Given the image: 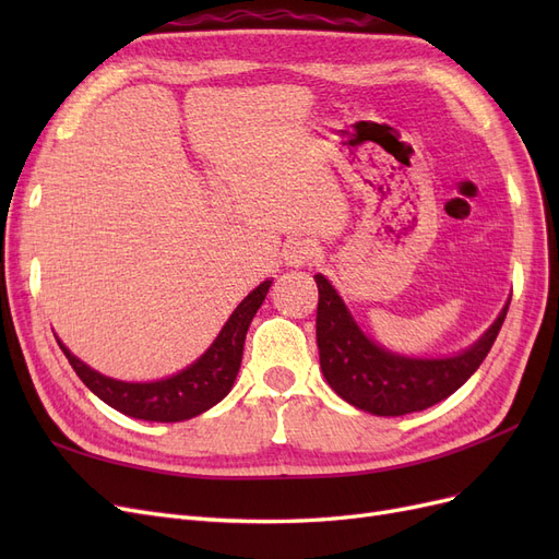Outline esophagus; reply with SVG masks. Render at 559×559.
<instances>
[{
	"instance_id": "obj_1",
	"label": "esophagus",
	"mask_w": 559,
	"mask_h": 559,
	"mask_svg": "<svg viewBox=\"0 0 559 559\" xmlns=\"http://www.w3.org/2000/svg\"><path fill=\"white\" fill-rule=\"evenodd\" d=\"M314 242L312 240H294L284 249V263L289 267H302L308 265L314 257Z\"/></svg>"
}]
</instances>
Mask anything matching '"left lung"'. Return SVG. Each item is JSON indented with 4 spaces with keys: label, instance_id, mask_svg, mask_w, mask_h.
Segmentation results:
<instances>
[{
    "label": "left lung",
    "instance_id": "left-lung-1",
    "mask_svg": "<svg viewBox=\"0 0 559 559\" xmlns=\"http://www.w3.org/2000/svg\"><path fill=\"white\" fill-rule=\"evenodd\" d=\"M314 282L319 289L317 347L321 373L343 401L380 417L425 411L454 394L492 349L511 306V300H506L495 324L460 354L438 359L403 357L359 329L324 275H314Z\"/></svg>",
    "mask_w": 559,
    "mask_h": 559
}]
</instances>
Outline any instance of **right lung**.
Instances as JSON below:
<instances>
[{
  "instance_id": "obj_1",
  "label": "right lung",
  "mask_w": 559,
  "mask_h": 559,
  "mask_svg": "<svg viewBox=\"0 0 559 559\" xmlns=\"http://www.w3.org/2000/svg\"><path fill=\"white\" fill-rule=\"evenodd\" d=\"M270 284H273V280H265L263 284H259L257 289L233 310V314L228 317L224 329L218 331L207 352L170 378L154 382L114 380L109 376L97 373L88 364H83L79 357H74V354L62 345V341H58V345L64 352L67 361L76 370L81 382L86 384L97 399H103L107 405H111L114 411L146 421L191 419L210 411L212 405L228 396L242 364V349L249 324L257 310L263 306Z\"/></svg>"
}]
</instances>
